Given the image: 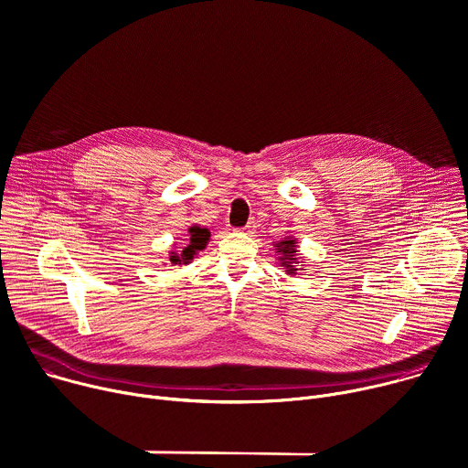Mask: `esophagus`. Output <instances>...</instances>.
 <instances>
[{
    "label": "esophagus",
    "instance_id": "1",
    "mask_svg": "<svg viewBox=\"0 0 468 468\" xmlns=\"http://www.w3.org/2000/svg\"><path fill=\"white\" fill-rule=\"evenodd\" d=\"M251 228H253V226H251V224H250V226H246V231H248V233H250V231H251Z\"/></svg>",
    "mask_w": 468,
    "mask_h": 468
}]
</instances>
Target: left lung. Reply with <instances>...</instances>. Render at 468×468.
Segmentation results:
<instances>
[{"label": "left lung", "instance_id": "1", "mask_svg": "<svg viewBox=\"0 0 468 468\" xmlns=\"http://www.w3.org/2000/svg\"><path fill=\"white\" fill-rule=\"evenodd\" d=\"M276 251L280 253V267L285 269V274H296L299 271H306V269H299V258H296V239L292 237H285L283 240L276 242Z\"/></svg>", "mask_w": 468, "mask_h": 468}]
</instances>
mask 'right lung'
<instances>
[{"label":"right lung","mask_w":468,"mask_h":468,"mask_svg":"<svg viewBox=\"0 0 468 468\" xmlns=\"http://www.w3.org/2000/svg\"><path fill=\"white\" fill-rule=\"evenodd\" d=\"M188 233H190L188 244L179 251H172V256H169V261H172L174 265H188L194 260L196 253L207 246L208 237H210V231L207 228H199V226H192L188 229Z\"/></svg>","instance_id":"obj_1"}]
</instances>
